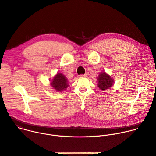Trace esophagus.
Instances as JSON below:
<instances>
[{"label":"esophagus","instance_id":"1","mask_svg":"<svg viewBox=\"0 0 156 156\" xmlns=\"http://www.w3.org/2000/svg\"><path fill=\"white\" fill-rule=\"evenodd\" d=\"M88 75H89L88 73H85L84 74H82L80 76H81V77H87L88 76Z\"/></svg>","mask_w":156,"mask_h":156}]
</instances>
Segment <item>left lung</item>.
<instances>
[{"instance_id": "left-lung-1", "label": "left lung", "mask_w": 156, "mask_h": 156, "mask_svg": "<svg viewBox=\"0 0 156 156\" xmlns=\"http://www.w3.org/2000/svg\"><path fill=\"white\" fill-rule=\"evenodd\" d=\"M98 87L102 90H105L110 89L114 83V79L105 72L100 73L98 77Z\"/></svg>"}]
</instances>
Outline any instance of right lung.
<instances>
[{
  "instance_id": "add662e5",
  "label": "right lung",
  "mask_w": 156,
  "mask_h": 156,
  "mask_svg": "<svg viewBox=\"0 0 156 156\" xmlns=\"http://www.w3.org/2000/svg\"><path fill=\"white\" fill-rule=\"evenodd\" d=\"M51 85L57 92H62L69 86L67 79L61 73H57L54 76Z\"/></svg>"
}]
</instances>
